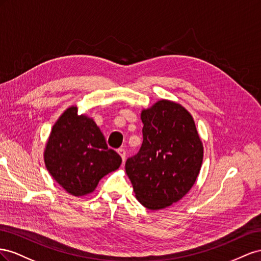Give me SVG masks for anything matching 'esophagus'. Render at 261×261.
<instances>
[{
  "label": "esophagus",
  "instance_id": "1",
  "mask_svg": "<svg viewBox=\"0 0 261 261\" xmlns=\"http://www.w3.org/2000/svg\"><path fill=\"white\" fill-rule=\"evenodd\" d=\"M118 153H119V155L121 156V159H122V162H124L125 161V150L124 148H118Z\"/></svg>",
  "mask_w": 261,
  "mask_h": 261
}]
</instances>
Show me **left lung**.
<instances>
[{
  "label": "left lung",
  "mask_w": 261,
  "mask_h": 261,
  "mask_svg": "<svg viewBox=\"0 0 261 261\" xmlns=\"http://www.w3.org/2000/svg\"><path fill=\"white\" fill-rule=\"evenodd\" d=\"M143 142L125 162L136 198L150 210L179 201L196 182L203 145L192 116L181 105L162 99L141 113Z\"/></svg>",
  "instance_id": "1"
}]
</instances>
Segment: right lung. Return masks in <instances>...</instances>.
Wrapping results in <instances>:
<instances>
[{
    "label": "right lung",
    "mask_w": 261,
    "mask_h": 261,
    "mask_svg": "<svg viewBox=\"0 0 261 261\" xmlns=\"http://www.w3.org/2000/svg\"><path fill=\"white\" fill-rule=\"evenodd\" d=\"M43 158L54 179L75 197L93 192L103 176L121 165L120 155L108 148L97 124L74 106L52 126Z\"/></svg>",
    "instance_id": "right-lung-1"
}]
</instances>
